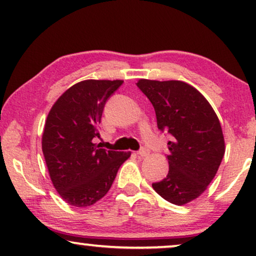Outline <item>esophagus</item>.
Returning a JSON list of instances; mask_svg holds the SVG:
<instances>
[{"label":"esophagus","mask_w":256,"mask_h":256,"mask_svg":"<svg viewBox=\"0 0 256 256\" xmlns=\"http://www.w3.org/2000/svg\"><path fill=\"white\" fill-rule=\"evenodd\" d=\"M148 155H149V150L146 149V148L141 149V150H140V152H138V156H140V157H146Z\"/></svg>","instance_id":"1"}]
</instances>
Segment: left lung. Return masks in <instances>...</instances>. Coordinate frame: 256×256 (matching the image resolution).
I'll return each instance as SVG.
<instances>
[{
  "instance_id": "8db88e82",
  "label": "left lung",
  "mask_w": 256,
  "mask_h": 256,
  "mask_svg": "<svg viewBox=\"0 0 256 256\" xmlns=\"http://www.w3.org/2000/svg\"><path fill=\"white\" fill-rule=\"evenodd\" d=\"M138 87L152 104L157 127L171 136L169 172L152 188L171 204L198 198L214 178L225 154V140L216 112L205 96L180 80L140 79Z\"/></svg>"
}]
</instances>
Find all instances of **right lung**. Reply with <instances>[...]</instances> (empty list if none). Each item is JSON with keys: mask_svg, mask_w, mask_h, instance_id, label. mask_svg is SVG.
<instances>
[{"mask_svg": "<svg viewBox=\"0 0 256 256\" xmlns=\"http://www.w3.org/2000/svg\"><path fill=\"white\" fill-rule=\"evenodd\" d=\"M122 80L88 79L66 90L48 112L42 150L52 184L68 204L86 208L110 190L130 152L100 148L104 104Z\"/></svg>", "mask_w": 256, "mask_h": 256, "instance_id": "obj_1", "label": "right lung"}]
</instances>
